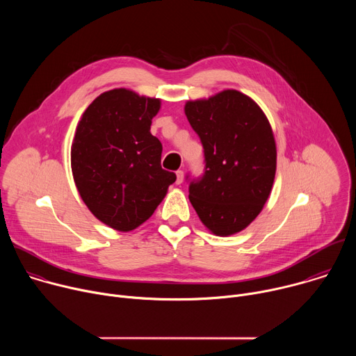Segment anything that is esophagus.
Returning <instances> with one entry per match:
<instances>
[{
  "label": "esophagus",
  "mask_w": 356,
  "mask_h": 356,
  "mask_svg": "<svg viewBox=\"0 0 356 356\" xmlns=\"http://www.w3.org/2000/svg\"><path fill=\"white\" fill-rule=\"evenodd\" d=\"M176 176H177L176 183H177V184H181L183 180H184V173H183V170H177V172H176Z\"/></svg>",
  "instance_id": "esophagus-1"
}]
</instances>
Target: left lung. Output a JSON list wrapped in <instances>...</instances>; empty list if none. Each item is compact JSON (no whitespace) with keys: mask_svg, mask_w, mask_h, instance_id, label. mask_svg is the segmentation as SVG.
<instances>
[{"mask_svg":"<svg viewBox=\"0 0 356 356\" xmlns=\"http://www.w3.org/2000/svg\"><path fill=\"white\" fill-rule=\"evenodd\" d=\"M184 114L204 147L206 172L188 198L214 235L245 229L262 211L276 175V142L261 107L238 90L187 101Z\"/></svg>","mask_w":356,"mask_h":356,"instance_id":"8db88e82","label":"left lung"}]
</instances>
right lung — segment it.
Listing matches in <instances>:
<instances>
[{"instance_id":"add662e5","label":"right lung","mask_w":356,"mask_h":356,"mask_svg":"<svg viewBox=\"0 0 356 356\" xmlns=\"http://www.w3.org/2000/svg\"><path fill=\"white\" fill-rule=\"evenodd\" d=\"M159 110V98L114 88L92 101L76 128L70 156L79 194L97 220L121 232L143 224L176 181L150 134Z\"/></svg>"}]
</instances>
